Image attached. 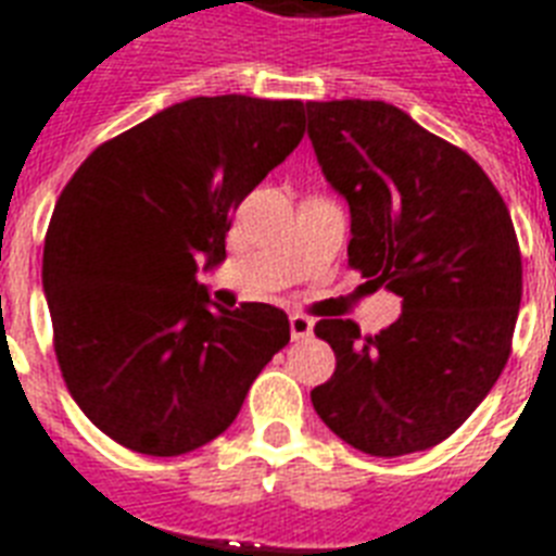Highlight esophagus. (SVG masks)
Returning <instances> with one entry per match:
<instances>
[{
    "label": "esophagus",
    "mask_w": 556,
    "mask_h": 556,
    "mask_svg": "<svg viewBox=\"0 0 556 556\" xmlns=\"http://www.w3.org/2000/svg\"><path fill=\"white\" fill-rule=\"evenodd\" d=\"M288 326H291V338H294V341H303V338H308V334L315 332V320L306 315H300V312H294V315L288 317Z\"/></svg>",
    "instance_id": "obj_1"
}]
</instances>
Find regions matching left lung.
I'll return each mask as SVG.
<instances>
[{"mask_svg": "<svg viewBox=\"0 0 556 556\" xmlns=\"http://www.w3.org/2000/svg\"><path fill=\"white\" fill-rule=\"evenodd\" d=\"M326 184L350 206V265L402 296L379 334L320 320L332 379L312 391L358 452L400 457L455 434L502 376L522 303L510 212L484 168L384 101H306Z\"/></svg>", "mask_w": 556, "mask_h": 556, "instance_id": "left-lung-1", "label": "left lung"}]
</instances>
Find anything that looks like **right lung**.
<instances>
[{
    "label": "right lung",
    "mask_w": 556,
    "mask_h": 556,
    "mask_svg": "<svg viewBox=\"0 0 556 556\" xmlns=\"http://www.w3.org/2000/svg\"><path fill=\"white\" fill-rule=\"evenodd\" d=\"M306 134L303 101L198 96L92 151L54 203L42 291L72 400L122 446L215 440L288 344L282 308L215 306L232 212Z\"/></svg>",
    "instance_id": "add662e5"
}]
</instances>
